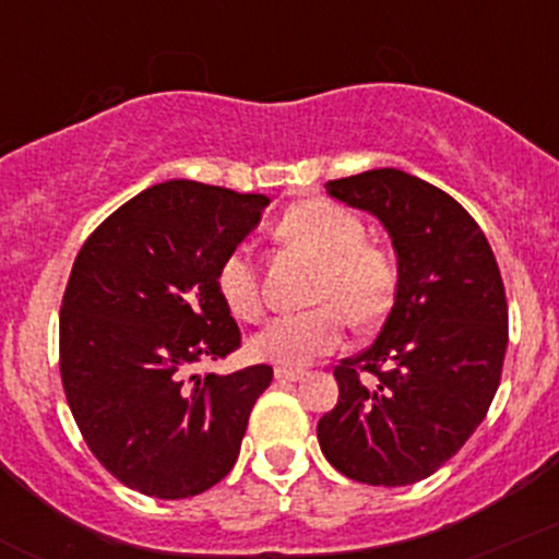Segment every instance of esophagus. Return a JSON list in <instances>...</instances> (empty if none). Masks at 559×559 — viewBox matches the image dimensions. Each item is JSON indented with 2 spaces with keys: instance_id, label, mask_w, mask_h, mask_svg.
I'll use <instances>...</instances> for the list:
<instances>
[{
  "instance_id": "obj_1",
  "label": "esophagus",
  "mask_w": 559,
  "mask_h": 559,
  "mask_svg": "<svg viewBox=\"0 0 559 559\" xmlns=\"http://www.w3.org/2000/svg\"><path fill=\"white\" fill-rule=\"evenodd\" d=\"M307 377V371H301V368H277V371H274V379H277V382H301V379Z\"/></svg>"
}]
</instances>
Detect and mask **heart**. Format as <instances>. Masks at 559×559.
<instances>
[{
    "label": "heart",
    "mask_w": 559,
    "mask_h": 559,
    "mask_svg": "<svg viewBox=\"0 0 559 559\" xmlns=\"http://www.w3.org/2000/svg\"><path fill=\"white\" fill-rule=\"evenodd\" d=\"M282 237L304 247L320 261L314 301L309 312L280 314L250 342L252 358L274 366H307L333 353L355 325L382 320L393 304L395 263L382 247L368 245L366 226L355 212L325 199H307L293 206L280 226ZM217 290L239 320H258L263 312L261 280L250 247H234L217 266Z\"/></svg>",
    "instance_id": "1"
}]
</instances>
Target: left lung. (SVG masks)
<instances>
[{"instance_id": "left-lung-1", "label": "left lung", "mask_w": 559, "mask_h": 559, "mask_svg": "<svg viewBox=\"0 0 559 559\" xmlns=\"http://www.w3.org/2000/svg\"><path fill=\"white\" fill-rule=\"evenodd\" d=\"M393 239L399 282L371 347L333 368L338 401L318 423L328 463L373 487L428 479L490 408L509 307L481 228L441 188L401 169L325 182Z\"/></svg>"}]
</instances>
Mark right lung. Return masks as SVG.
Instances as JSON below:
<instances>
[{
    "mask_svg": "<svg viewBox=\"0 0 559 559\" xmlns=\"http://www.w3.org/2000/svg\"><path fill=\"white\" fill-rule=\"evenodd\" d=\"M269 199L169 180L112 212L74 258L61 301V382L88 450L131 490L177 500L234 468L272 366L191 373L241 333L217 266Z\"/></svg>",
    "mask_w": 559,
    "mask_h": 559,
    "instance_id": "1",
    "label": "right lung"
}]
</instances>
